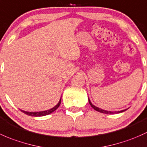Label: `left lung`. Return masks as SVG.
<instances>
[{
    "label": "left lung",
    "instance_id": "1",
    "mask_svg": "<svg viewBox=\"0 0 147 147\" xmlns=\"http://www.w3.org/2000/svg\"><path fill=\"white\" fill-rule=\"evenodd\" d=\"M88 102H89V104L90 105V106L93 107V109H94L95 110H96V111L98 112H100V113H105V114H114V113H122V112H124L126 110H121V111H118V112H112V111H107V110H102V109L99 108V107L95 106L94 105H93V104L91 103V102H90V100L88 99Z\"/></svg>",
    "mask_w": 147,
    "mask_h": 147
}]
</instances>
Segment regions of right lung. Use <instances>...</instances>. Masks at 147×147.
Masks as SVG:
<instances>
[{"instance_id": "1", "label": "right lung", "mask_w": 147, "mask_h": 147, "mask_svg": "<svg viewBox=\"0 0 147 147\" xmlns=\"http://www.w3.org/2000/svg\"><path fill=\"white\" fill-rule=\"evenodd\" d=\"M61 98L59 100V102L57 103V105L56 106H54V107L50 109V110H45V111H40V112H27V111H24V110H20L22 113H24L25 114L28 115L30 116H34V117H40V116H45V115H47L51 114V113H53L54 111H55L59 107L60 104H61Z\"/></svg>"}]
</instances>
